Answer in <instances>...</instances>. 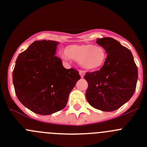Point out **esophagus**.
<instances>
[{
  "label": "esophagus",
  "mask_w": 147,
  "mask_h": 147,
  "mask_svg": "<svg viewBox=\"0 0 147 147\" xmlns=\"http://www.w3.org/2000/svg\"><path fill=\"white\" fill-rule=\"evenodd\" d=\"M79 74H80V77H81L82 78H83V77H84V75H85V72H83V71H82V70L79 71Z\"/></svg>",
  "instance_id": "34e87169"
}]
</instances>
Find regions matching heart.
Returning <instances> with one entry per match:
<instances>
[{"label":"heart","mask_w":147,"mask_h":147,"mask_svg":"<svg viewBox=\"0 0 147 147\" xmlns=\"http://www.w3.org/2000/svg\"><path fill=\"white\" fill-rule=\"evenodd\" d=\"M63 59H72L88 71L99 70L106 61V51L102 47L92 44H75L67 47L66 53L61 55Z\"/></svg>","instance_id":"b5f03b06"}]
</instances>
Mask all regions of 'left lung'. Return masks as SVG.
Segmentation results:
<instances>
[{"label":"left lung","mask_w":147,"mask_h":147,"mask_svg":"<svg viewBox=\"0 0 147 147\" xmlns=\"http://www.w3.org/2000/svg\"><path fill=\"white\" fill-rule=\"evenodd\" d=\"M105 49L106 61L100 70L87 72L86 97L90 105L102 111H113L133 96L138 80V68L131 51L111 37L96 39Z\"/></svg>","instance_id":"left-lung-1"}]
</instances>
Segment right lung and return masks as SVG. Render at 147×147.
<instances>
[{
	"instance_id": "1",
	"label": "right lung",
	"mask_w": 147,
	"mask_h": 147,
	"mask_svg": "<svg viewBox=\"0 0 147 147\" xmlns=\"http://www.w3.org/2000/svg\"><path fill=\"white\" fill-rule=\"evenodd\" d=\"M59 42L35 41L18 55L12 73L14 90L22 105L34 113L50 115L67 105L80 79L74 69L64 68L55 56Z\"/></svg>"
}]
</instances>
